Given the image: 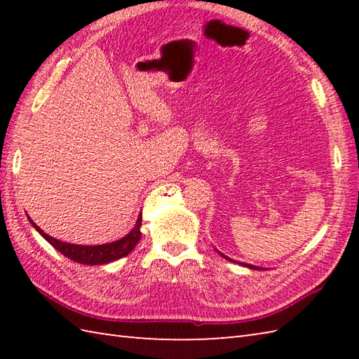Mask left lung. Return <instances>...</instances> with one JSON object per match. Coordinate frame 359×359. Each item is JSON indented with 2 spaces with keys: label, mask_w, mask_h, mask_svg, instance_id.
I'll use <instances>...</instances> for the list:
<instances>
[{
  "label": "left lung",
  "mask_w": 359,
  "mask_h": 359,
  "mask_svg": "<svg viewBox=\"0 0 359 359\" xmlns=\"http://www.w3.org/2000/svg\"><path fill=\"white\" fill-rule=\"evenodd\" d=\"M220 255H222V253H220ZM225 259H226V261H231V262H236V261H233V259H230V257H226L225 255H222ZM241 265H245V266H248V269H253V270H261V269H259V266H255V265H250V264H243V262H239Z\"/></svg>",
  "instance_id": "8db88e82"
}]
</instances>
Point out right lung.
Instances as JSON below:
<instances>
[{"label": "right lung", "mask_w": 359, "mask_h": 359, "mask_svg": "<svg viewBox=\"0 0 359 359\" xmlns=\"http://www.w3.org/2000/svg\"><path fill=\"white\" fill-rule=\"evenodd\" d=\"M29 222L34 225L35 230L40 233L43 238L48 241L50 245L58 250L63 256L69 257L71 261L85 264V265H100V264H109L117 259L128 256L131 253L133 248L137 245V242L140 241V226H142V215L139 216L135 222V226L129 231L125 238H121L116 242L103 243V245H75V243L62 242L52 236L46 234L40 226H38L32 219L27 217Z\"/></svg>", "instance_id": "1"}]
</instances>
